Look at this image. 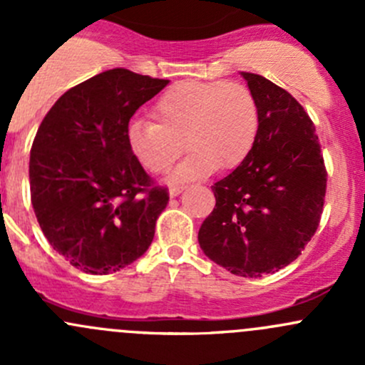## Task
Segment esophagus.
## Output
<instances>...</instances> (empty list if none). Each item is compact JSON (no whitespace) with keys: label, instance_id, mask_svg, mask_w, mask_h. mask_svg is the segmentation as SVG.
Segmentation results:
<instances>
[{"label":"esophagus","instance_id":"obj_1","mask_svg":"<svg viewBox=\"0 0 365 365\" xmlns=\"http://www.w3.org/2000/svg\"><path fill=\"white\" fill-rule=\"evenodd\" d=\"M182 190H183V187H180V185L171 187V189H169V196H171V197H176V196H178L180 192H182Z\"/></svg>","mask_w":365,"mask_h":365}]
</instances>
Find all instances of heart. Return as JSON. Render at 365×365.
<instances>
[{
  "instance_id": "b5f03b06",
  "label": "heart",
  "mask_w": 365,
  "mask_h": 365,
  "mask_svg": "<svg viewBox=\"0 0 365 365\" xmlns=\"http://www.w3.org/2000/svg\"><path fill=\"white\" fill-rule=\"evenodd\" d=\"M153 118L128 123L127 146L153 175L168 171L183 148L192 150L176 168L175 182L240 165L259 128L256 98L237 81H180L160 95Z\"/></svg>"
}]
</instances>
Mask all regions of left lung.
Segmentation results:
<instances>
[{"mask_svg": "<svg viewBox=\"0 0 365 365\" xmlns=\"http://www.w3.org/2000/svg\"><path fill=\"white\" fill-rule=\"evenodd\" d=\"M259 111L249 157L213 183L215 208L197 233L206 256L242 277L288 267L316 233L327 192L322 145L295 97L242 72Z\"/></svg>", "mask_w": 365, "mask_h": 365, "instance_id": "obj_1", "label": "left lung"}]
</instances>
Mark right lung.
Here are the masks:
<instances>
[{
    "mask_svg": "<svg viewBox=\"0 0 365 365\" xmlns=\"http://www.w3.org/2000/svg\"><path fill=\"white\" fill-rule=\"evenodd\" d=\"M168 79L113 68L65 91L29 153L31 205L43 235L72 267L109 274L146 252L169 192L127 146L134 113Z\"/></svg>",
    "mask_w": 365,
    "mask_h": 365,
    "instance_id": "right-lung-1",
    "label": "right lung"
}]
</instances>
